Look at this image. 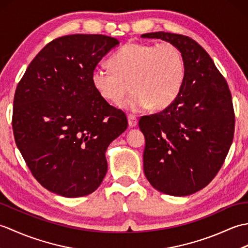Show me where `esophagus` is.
<instances>
[{"mask_svg": "<svg viewBox=\"0 0 248 248\" xmlns=\"http://www.w3.org/2000/svg\"><path fill=\"white\" fill-rule=\"evenodd\" d=\"M128 123H129V125L131 128H133V127H136V125H138V117H136L135 115H129L128 116Z\"/></svg>", "mask_w": 248, "mask_h": 248, "instance_id": "1", "label": "esophagus"}]
</instances>
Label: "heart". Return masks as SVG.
I'll use <instances>...</instances> for the list:
<instances>
[{
    "mask_svg": "<svg viewBox=\"0 0 248 248\" xmlns=\"http://www.w3.org/2000/svg\"><path fill=\"white\" fill-rule=\"evenodd\" d=\"M113 69L98 65L91 78L100 97L108 102H118L128 91L131 96L118 103L130 112H141L151 107L165 108L175 101L184 81L182 54L170 43L157 45L129 43L112 57Z\"/></svg>",
    "mask_w": 248,
    "mask_h": 248,
    "instance_id": "obj_1",
    "label": "heart"
}]
</instances>
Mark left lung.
<instances>
[{"mask_svg":"<svg viewBox=\"0 0 248 248\" xmlns=\"http://www.w3.org/2000/svg\"><path fill=\"white\" fill-rule=\"evenodd\" d=\"M167 41L180 51L184 81L162 112L140 119L145 136L144 172L159 192L187 196L207 186L226 159L234 133L228 84L202 46L187 36L155 31L140 36Z\"/></svg>","mask_w":248,"mask_h":248,"instance_id":"1","label":"left lung"}]
</instances>
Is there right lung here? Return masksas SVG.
Returning <instances> with one entry per match:
<instances>
[{"mask_svg":"<svg viewBox=\"0 0 248 248\" xmlns=\"http://www.w3.org/2000/svg\"><path fill=\"white\" fill-rule=\"evenodd\" d=\"M118 45L105 35L56 38L31 62L16 89V144L36 180L52 193L85 196L107 175L105 151L128 120L99 96L91 75Z\"/></svg>","mask_w":248,"mask_h":248,"instance_id":"obj_1","label":"right lung"}]
</instances>
